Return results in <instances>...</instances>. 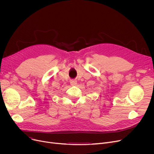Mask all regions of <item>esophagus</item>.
Returning <instances> with one entry per match:
<instances>
[{"label": "esophagus", "instance_id": "obj_1", "mask_svg": "<svg viewBox=\"0 0 154 154\" xmlns=\"http://www.w3.org/2000/svg\"><path fill=\"white\" fill-rule=\"evenodd\" d=\"M70 84H71V85H76L77 84V80H71V81H70Z\"/></svg>", "mask_w": 154, "mask_h": 154}]
</instances>
